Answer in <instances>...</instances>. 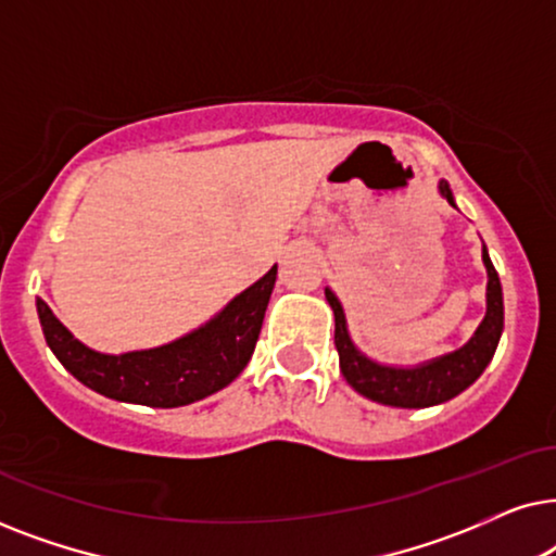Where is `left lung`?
Wrapping results in <instances>:
<instances>
[{
	"label": "left lung",
	"mask_w": 556,
	"mask_h": 556,
	"mask_svg": "<svg viewBox=\"0 0 556 556\" xmlns=\"http://www.w3.org/2000/svg\"><path fill=\"white\" fill-rule=\"evenodd\" d=\"M440 194L453 204V192L447 181H440ZM483 263L489 270V288H485V318L478 326L476 337L460 346L458 352L440 356V359L422 364V367L413 369H397V367H382V364L371 362L364 356L359 349L352 344L346 331L344 308L337 295L326 288V301L331 303L333 318H337V331H333V344L339 352L341 375L346 382L354 387L364 397L382 402V405L392 407H430L440 405V402L453 400L466 387L476 382L489 367L496 352L501 331H504V295H501V280L498 273L493 268L489 253L483 248Z\"/></svg>",
	"instance_id": "1"
}]
</instances>
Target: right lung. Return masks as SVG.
I'll use <instances>...</instances> for the list:
<instances>
[{
	"label": "right lung",
	"instance_id": "1",
	"mask_svg": "<svg viewBox=\"0 0 556 556\" xmlns=\"http://www.w3.org/2000/svg\"><path fill=\"white\" fill-rule=\"evenodd\" d=\"M278 268L227 303L219 314L172 344L128 354H98L83 346L37 299L42 333L71 375L98 394L147 407H181L223 390L245 369L261 333Z\"/></svg>",
	"mask_w": 556,
	"mask_h": 556
}]
</instances>
